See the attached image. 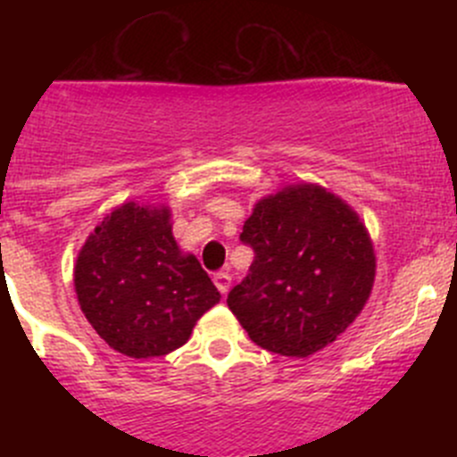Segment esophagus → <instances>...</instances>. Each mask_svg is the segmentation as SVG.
<instances>
[{
    "label": "esophagus",
    "mask_w": 457,
    "mask_h": 457,
    "mask_svg": "<svg viewBox=\"0 0 457 457\" xmlns=\"http://www.w3.org/2000/svg\"><path fill=\"white\" fill-rule=\"evenodd\" d=\"M214 285L219 287V292L225 296V294L229 292V287H232V276H229L228 271H220V274L214 276Z\"/></svg>",
    "instance_id": "34e87169"
}]
</instances>
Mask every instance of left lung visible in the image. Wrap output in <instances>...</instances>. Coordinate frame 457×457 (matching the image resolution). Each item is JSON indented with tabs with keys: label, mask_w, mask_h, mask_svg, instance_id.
I'll return each instance as SVG.
<instances>
[{
	"label": "left lung",
	"mask_w": 457,
	"mask_h": 457,
	"mask_svg": "<svg viewBox=\"0 0 457 457\" xmlns=\"http://www.w3.org/2000/svg\"><path fill=\"white\" fill-rule=\"evenodd\" d=\"M254 250L228 307L258 347L307 358L334 343L367 305L376 278L370 232L347 201L318 183L262 196L243 225Z\"/></svg>",
	"instance_id": "8db88e82"
}]
</instances>
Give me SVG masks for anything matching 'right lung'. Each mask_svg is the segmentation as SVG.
<instances>
[{
  "label": "right lung",
  "mask_w": 457,
  "mask_h": 457,
  "mask_svg": "<svg viewBox=\"0 0 457 457\" xmlns=\"http://www.w3.org/2000/svg\"><path fill=\"white\" fill-rule=\"evenodd\" d=\"M75 292L92 329L130 358L183 347L220 301L196 256L174 241L170 207L139 201L114 207L86 238Z\"/></svg>",
  "instance_id": "add662e5"
}]
</instances>
